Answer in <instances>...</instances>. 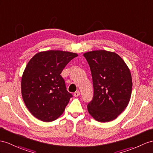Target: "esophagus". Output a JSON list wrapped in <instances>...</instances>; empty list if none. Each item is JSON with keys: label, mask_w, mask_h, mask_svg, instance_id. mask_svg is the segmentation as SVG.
Segmentation results:
<instances>
[{"label": "esophagus", "mask_w": 153, "mask_h": 153, "mask_svg": "<svg viewBox=\"0 0 153 153\" xmlns=\"http://www.w3.org/2000/svg\"><path fill=\"white\" fill-rule=\"evenodd\" d=\"M80 92L78 91H76V92H74V96L75 97H79V95H80Z\"/></svg>", "instance_id": "1"}]
</instances>
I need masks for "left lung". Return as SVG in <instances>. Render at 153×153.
Segmentation results:
<instances>
[{
  "label": "left lung",
  "mask_w": 153,
  "mask_h": 153,
  "mask_svg": "<svg viewBox=\"0 0 153 153\" xmlns=\"http://www.w3.org/2000/svg\"><path fill=\"white\" fill-rule=\"evenodd\" d=\"M84 56L90 68L94 90L88 112L99 122L114 120L126 108L131 97L132 82L128 66L114 52L93 51Z\"/></svg>",
  "instance_id": "8db88e82"
}]
</instances>
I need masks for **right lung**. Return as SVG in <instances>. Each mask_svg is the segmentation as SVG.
Returning a JSON list of instances; mask_svg holds the SVG:
<instances>
[{
	"label": "right lung",
	"instance_id": "1",
	"mask_svg": "<svg viewBox=\"0 0 153 153\" xmlns=\"http://www.w3.org/2000/svg\"><path fill=\"white\" fill-rule=\"evenodd\" d=\"M76 53L62 51L39 52L26 66L21 79V94L33 116L51 122L64 113L73 95L67 91L60 74Z\"/></svg>",
	"mask_w": 153,
	"mask_h": 153
}]
</instances>
